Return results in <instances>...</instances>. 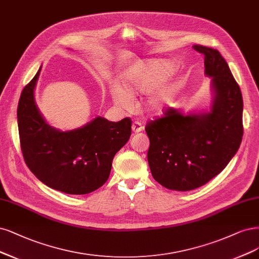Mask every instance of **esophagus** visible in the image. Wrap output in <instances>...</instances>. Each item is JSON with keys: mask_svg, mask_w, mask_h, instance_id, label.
<instances>
[{"mask_svg": "<svg viewBox=\"0 0 259 259\" xmlns=\"http://www.w3.org/2000/svg\"><path fill=\"white\" fill-rule=\"evenodd\" d=\"M132 130L134 133H139L141 131H144V125H142V123L139 121H135L133 123L132 125Z\"/></svg>", "mask_w": 259, "mask_h": 259, "instance_id": "esophagus-1", "label": "esophagus"}]
</instances>
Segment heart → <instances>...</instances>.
I'll return each instance as SVG.
<instances>
[{
	"mask_svg": "<svg viewBox=\"0 0 259 259\" xmlns=\"http://www.w3.org/2000/svg\"><path fill=\"white\" fill-rule=\"evenodd\" d=\"M171 70L172 65L164 62H157L142 68L133 69L124 76L123 87L128 93H148L162 82L171 73ZM170 92V88L167 85L158 89L149 96L147 106L152 110L158 109L169 99ZM111 94L114 102L121 106H126L130 102L128 95L119 85H114L111 89Z\"/></svg>",
	"mask_w": 259,
	"mask_h": 259,
	"instance_id": "1",
	"label": "heart"
}]
</instances>
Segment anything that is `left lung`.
<instances>
[{
  "label": "left lung",
  "instance_id": "left-lung-1",
  "mask_svg": "<svg viewBox=\"0 0 259 259\" xmlns=\"http://www.w3.org/2000/svg\"><path fill=\"white\" fill-rule=\"evenodd\" d=\"M204 56L215 96L211 110L183 115L172 108L147 123L148 162L166 189L191 191L218 176L234 157L243 136V100L225 59L217 49L194 45Z\"/></svg>",
  "mask_w": 259,
  "mask_h": 259
}]
</instances>
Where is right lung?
I'll return each mask as SVG.
<instances>
[{
  "instance_id": "obj_1",
  "label": "right lung",
  "mask_w": 259,
  "mask_h": 259,
  "mask_svg": "<svg viewBox=\"0 0 259 259\" xmlns=\"http://www.w3.org/2000/svg\"><path fill=\"white\" fill-rule=\"evenodd\" d=\"M40 68L20 95L17 109L20 147L26 166L53 190L84 195L108 180L115 153L132 134V120L97 117L81 128L60 132L45 122L34 102Z\"/></svg>"
}]
</instances>
